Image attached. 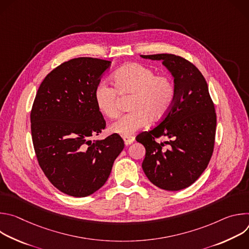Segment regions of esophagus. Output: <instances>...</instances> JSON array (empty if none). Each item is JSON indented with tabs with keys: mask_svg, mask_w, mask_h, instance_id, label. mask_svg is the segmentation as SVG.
<instances>
[{
	"mask_svg": "<svg viewBox=\"0 0 249 249\" xmlns=\"http://www.w3.org/2000/svg\"><path fill=\"white\" fill-rule=\"evenodd\" d=\"M123 140H124L125 145L128 146V145H131L133 143V142L135 141V138L133 136H125V137H123Z\"/></svg>",
	"mask_w": 249,
	"mask_h": 249,
	"instance_id": "esophagus-1",
	"label": "esophagus"
}]
</instances>
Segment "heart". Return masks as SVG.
I'll return each instance as SVG.
<instances>
[{
	"mask_svg": "<svg viewBox=\"0 0 249 249\" xmlns=\"http://www.w3.org/2000/svg\"><path fill=\"white\" fill-rule=\"evenodd\" d=\"M115 89L100 83L93 92L97 109L106 117L113 118L118 113L117 92L132 95L129 101L131 112L120 116L110 124L109 132L120 136H130L139 129L162 120L170 111L176 96L175 85L164 76L139 63H131L117 70L113 75Z\"/></svg>",
	"mask_w": 249,
	"mask_h": 249,
	"instance_id": "heart-1",
	"label": "heart"
}]
</instances>
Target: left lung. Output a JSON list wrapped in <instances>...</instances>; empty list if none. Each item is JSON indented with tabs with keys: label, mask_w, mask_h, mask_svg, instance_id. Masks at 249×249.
Listing matches in <instances>:
<instances>
[{
	"label": "left lung",
	"mask_w": 249,
	"mask_h": 249,
	"mask_svg": "<svg viewBox=\"0 0 249 249\" xmlns=\"http://www.w3.org/2000/svg\"><path fill=\"white\" fill-rule=\"evenodd\" d=\"M161 61L176 89L168 114L155 128L137 136L146 156L142 167L149 180L160 189L178 191L193 184L208 166L214 150L217 117L208 85L189 61L172 54L141 55ZM166 136L160 144L155 137ZM169 149L163 148L164 144Z\"/></svg>",
	"instance_id": "left-lung-1"
}]
</instances>
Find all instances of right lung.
<instances>
[{"label":"right lung","mask_w":249,"mask_h":249,"mask_svg":"<svg viewBox=\"0 0 249 249\" xmlns=\"http://www.w3.org/2000/svg\"><path fill=\"white\" fill-rule=\"evenodd\" d=\"M111 61L80 57L63 63L41 83L30 114L38 163L61 192L87 197L101 188L124 149L113 134L91 141L105 127L93 92Z\"/></svg>","instance_id":"add662e5"}]
</instances>
